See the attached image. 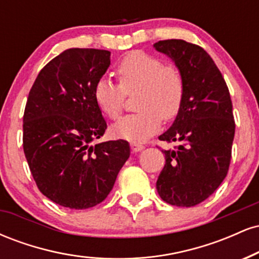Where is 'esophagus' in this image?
<instances>
[{"instance_id": "obj_1", "label": "esophagus", "mask_w": 259, "mask_h": 259, "mask_svg": "<svg viewBox=\"0 0 259 259\" xmlns=\"http://www.w3.org/2000/svg\"><path fill=\"white\" fill-rule=\"evenodd\" d=\"M130 147H132L134 152H139V151H142L145 148L144 145L140 144V142H132V144H130Z\"/></svg>"}]
</instances>
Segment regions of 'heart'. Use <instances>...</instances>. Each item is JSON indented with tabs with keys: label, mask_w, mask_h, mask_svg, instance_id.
I'll return each mask as SVG.
<instances>
[{
	"label": "heart",
	"mask_w": 259,
	"mask_h": 259,
	"mask_svg": "<svg viewBox=\"0 0 259 259\" xmlns=\"http://www.w3.org/2000/svg\"><path fill=\"white\" fill-rule=\"evenodd\" d=\"M119 85L100 79L94 88V100L102 114L117 119L123 111L125 95H135V114L126 115L112 126V133L129 141H144L159 129L160 121L179 114L185 97V80L180 69L164 64L158 57L133 51L115 68Z\"/></svg>",
	"instance_id": "heart-1"
}]
</instances>
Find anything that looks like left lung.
<instances>
[{
  "mask_svg": "<svg viewBox=\"0 0 259 259\" xmlns=\"http://www.w3.org/2000/svg\"><path fill=\"white\" fill-rule=\"evenodd\" d=\"M174 61L185 80L179 114L159 140L175 142L165 154L157 191L171 206L207 200L227 177L235 135L230 92L214 61L198 45L163 40L153 45Z\"/></svg>",
  "mask_w": 259,
  "mask_h": 259,
  "instance_id": "1",
  "label": "left lung"
}]
</instances>
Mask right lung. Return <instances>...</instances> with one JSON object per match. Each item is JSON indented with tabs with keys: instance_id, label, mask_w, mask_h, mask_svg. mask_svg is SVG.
<instances>
[{
	"instance_id": "obj_1",
	"label": "right lung",
	"mask_w": 259,
	"mask_h": 259,
	"mask_svg": "<svg viewBox=\"0 0 259 259\" xmlns=\"http://www.w3.org/2000/svg\"><path fill=\"white\" fill-rule=\"evenodd\" d=\"M109 57L106 50H65L40 70L29 92L25 158L38 190L59 206L86 209L101 203L130 156L125 140L94 145L107 129L94 88Z\"/></svg>"
}]
</instances>
